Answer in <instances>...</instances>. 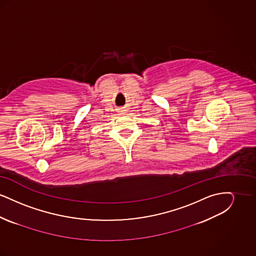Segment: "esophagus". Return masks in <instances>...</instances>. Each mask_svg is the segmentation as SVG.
Wrapping results in <instances>:
<instances>
[{"label":"esophagus","mask_w":256,"mask_h":256,"mask_svg":"<svg viewBox=\"0 0 256 256\" xmlns=\"http://www.w3.org/2000/svg\"><path fill=\"white\" fill-rule=\"evenodd\" d=\"M124 111H126V110H124V108H119V112H120V113H121V114H122V113H124Z\"/></svg>","instance_id":"esophagus-1"}]
</instances>
